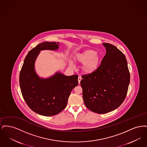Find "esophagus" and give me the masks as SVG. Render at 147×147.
<instances>
[{"label":"esophagus","instance_id":"1","mask_svg":"<svg viewBox=\"0 0 147 147\" xmlns=\"http://www.w3.org/2000/svg\"><path fill=\"white\" fill-rule=\"evenodd\" d=\"M78 83H79V84H80V81H81V80H82V78L80 77H78Z\"/></svg>","mask_w":147,"mask_h":147}]
</instances>
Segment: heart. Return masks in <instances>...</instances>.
<instances>
[{"label":"heart","instance_id":"obj_1","mask_svg":"<svg viewBox=\"0 0 147 147\" xmlns=\"http://www.w3.org/2000/svg\"><path fill=\"white\" fill-rule=\"evenodd\" d=\"M77 59L79 62L83 64V70L86 74H91L97 70L100 62V57L92 50H88L78 56ZM70 65L74 66L72 62H70Z\"/></svg>","mask_w":147,"mask_h":147}]
</instances>
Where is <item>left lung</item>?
I'll return each instance as SVG.
<instances>
[{
  "instance_id": "8db88e82",
  "label": "left lung",
  "mask_w": 147,
  "mask_h": 147,
  "mask_svg": "<svg viewBox=\"0 0 147 147\" xmlns=\"http://www.w3.org/2000/svg\"><path fill=\"white\" fill-rule=\"evenodd\" d=\"M106 55L97 70L83 75L80 85L86 107L103 114L119 107L126 98L130 74L124 54L109 43H103Z\"/></svg>"
}]
</instances>
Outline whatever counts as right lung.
Returning <instances> with one entry per match:
<instances>
[{
	"label": "right lung",
	"mask_w": 147,
	"mask_h": 147,
	"mask_svg": "<svg viewBox=\"0 0 147 147\" xmlns=\"http://www.w3.org/2000/svg\"><path fill=\"white\" fill-rule=\"evenodd\" d=\"M59 43L45 42L29 51L19 76L21 93L28 107L34 112L46 116L56 115L65 109L71 91L78 85L77 75L66 76L57 72L47 78L39 77L35 63L42 50L56 51Z\"/></svg>",
	"instance_id": "obj_1"
}]
</instances>
